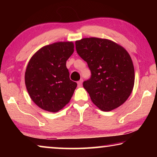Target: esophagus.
Instances as JSON below:
<instances>
[{
  "mask_svg": "<svg viewBox=\"0 0 157 157\" xmlns=\"http://www.w3.org/2000/svg\"><path fill=\"white\" fill-rule=\"evenodd\" d=\"M82 82H83V79H80V80L78 82V86L79 87H80V86H82Z\"/></svg>",
  "mask_w": 157,
  "mask_h": 157,
  "instance_id": "1",
  "label": "esophagus"
}]
</instances>
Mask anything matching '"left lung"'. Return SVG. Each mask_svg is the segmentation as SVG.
Segmentation results:
<instances>
[{
	"label": "left lung",
	"instance_id": "left-lung-1",
	"mask_svg": "<svg viewBox=\"0 0 157 157\" xmlns=\"http://www.w3.org/2000/svg\"><path fill=\"white\" fill-rule=\"evenodd\" d=\"M75 47L91 70V78L83 86L94 104L104 111L123 105L134 85V68L128 52L113 41L97 37L76 41Z\"/></svg>",
	"mask_w": 157,
	"mask_h": 157
}]
</instances>
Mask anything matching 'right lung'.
Segmentation results:
<instances>
[{
    "label": "right lung",
    "mask_w": 157,
    "mask_h": 157,
    "mask_svg": "<svg viewBox=\"0 0 157 157\" xmlns=\"http://www.w3.org/2000/svg\"><path fill=\"white\" fill-rule=\"evenodd\" d=\"M74 52L72 41L41 48L26 67L25 83L32 100L42 109L57 112L70 102L77 87L71 80L66 61Z\"/></svg>",
    "instance_id": "add662e5"
}]
</instances>
